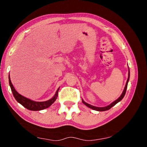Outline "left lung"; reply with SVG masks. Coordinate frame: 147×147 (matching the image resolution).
<instances>
[{
	"label": "left lung",
	"mask_w": 147,
	"mask_h": 147,
	"mask_svg": "<svg viewBox=\"0 0 147 147\" xmlns=\"http://www.w3.org/2000/svg\"><path fill=\"white\" fill-rule=\"evenodd\" d=\"M129 78H130V70H129V73H128V78L127 80V82H126V86H125V88H124V90L123 93L121 94V95L120 96V97L119 98L117 99L116 100H115L113 102L111 103V104H109V106H106V107H102V108H99V107H95V106H91L90 104H89L88 103H86L82 100V102L85 104L86 106H87L89 108H90L91 109H94V110H96V111H106V110H108V109H110L111 108H112L113 106H115L117 103H118L119 101H121L122 99L123 98V97L125 95V93H126V89H127V86H128V80H129Z\"/></svg>",
	"instance_id": "8db88e82"
}]
</instances>
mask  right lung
<instances>
[{"mask_svg": "<svg viewBox=\"0 0 147 147\" xmlns=\"http://www.w3.org/2000/svg\"><path fill=\"white\" fill-rule=\"evenodd\" d=\"M9 86H10V88L11 89L12 93L13 94V96L16 98V100L20 103L21 105H23L24 108L26 109H29V110L32 111H39L42 110V109H44L45 108H49V107L52 105L54 101L56 100L57 97L58 96V90L56 91L55 95H54L53 98L50 100L45 102H35L33 100H31L30 99H28L24 96H22L21 94H20L19 93H17V91L15 89L14 87L11 84V82L10 80V77H9Z\"/></svg>", "mask_w": 147, "mask_h": 147, "instance_id": "right-lung-1", "label": "right lung"}]
</instances>
